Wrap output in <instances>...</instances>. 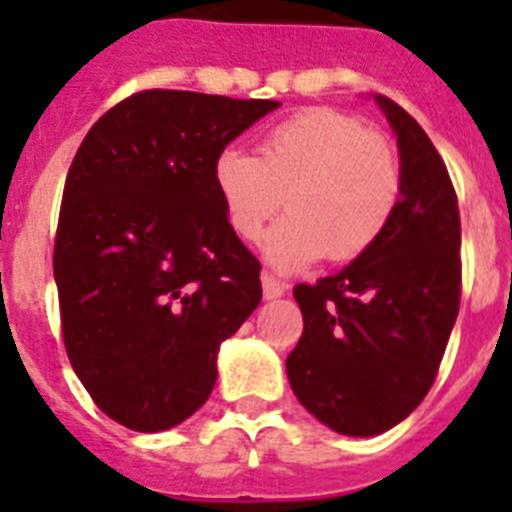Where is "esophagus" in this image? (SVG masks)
<instances>
[{
    "label": "esophagus",
    "instance_id": "1",
    "mask_svg": "<svg viewBox=\"0 0 512 512\" xmlns=\"http://www.w3.org/2000/svg\"><path fill=\"white\" fill-rule=\"evenodd\" d=\"M260 281H263L265 300H276V297H281L284 292H287V284L279 279H273L271 273H263V276H260Z\"/></svg>",
    "mask_w": 512,
    "mask_h": 512
}]
</instances>
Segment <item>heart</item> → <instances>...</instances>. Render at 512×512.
<instances>
[{"mask_svg":"<svg viewBox=\"0 0 512 512\" xmlns=\"http://www.w3.org/2000/svg\"><path fill=\"white\" fill-rule=\"evenodd\" d=\"M215 188L228 225L249 244L281 204L289 209L268 233L265 257L279 271H297L324 255L348 263L369 252L396 217L404 170L388 135L316 106L271 127L260 156L220 151Z\"/></svg>","mask_w":512,"mask_h":512,"instance_id":"b5f03b06","label":"heart"}]
</instances>
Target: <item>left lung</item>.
<instances>
[{
	"label": "left lung",
	"mask_w": 512,
	"mask_h": 512,
	"mask_svg": "<svg viewBox=\"0 0 512 512\" xmlns=\"http://www.w3.org/2000/svg\"><path fill=\"white\" fill-rule=\"evenodd\" d=\"M404 193L369 252L335 276L297 284L303 337L287 356L289 385L342 436H377L428 396L462 292L460 209L444 159L420 124L385 95Z\"/></svg>",
	"instance_id": "left-lung-1"
}]
</instances>
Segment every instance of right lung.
<instances>
[{
    "instance_id": "right-lung-1",
    "label": "right lung",
    "mask_w": 512,
    "mask_h": 512,
    "mask_svg": "<svg viewBox=\"0 0 512 512\" xmlns=\"http://www.w3.org/2000/svg\"><path fill=\"white\" fill-rule=\"evenodd\" d=\"M279 100L135 92L92 124L66 175L55 284L68 361L103 414L138 433L188 420L220 342L263 297L215 159Z\"/></svg>"
}]
</instances>
